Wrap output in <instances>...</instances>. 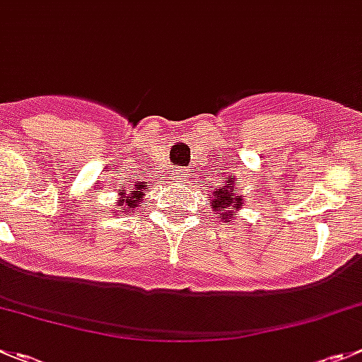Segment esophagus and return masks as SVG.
<instances>
[{
  "label": "esophagus",
  "mask_w": 362,
  "mask_h": 362,
  "mask_svg": "<svg viewBox=\"0 0 362 362\" xmlns=\"http://www.w3.org/2000/svg\"><path fill=\"white\" fill-rule=\"evenodd\" d=\"M179 174H183V172H179Z\"/></svg>",
  "instance_id": "34e87169"
}]
</instances>
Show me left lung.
Returning a JSON list of instances; mask_svg holds the SVG:
<instances>
[{"label":"left lung","mask_w":362,"mask_h":362,"mask_svg":"<svg viewBox=\"0 0 362 362\" xmlns=\"http://www.w3.org/2000/svg\"><path fill=\"white\" fill-rule=\"evenodd\" d=\"M228 183L233 185V177L231 179H226ZM235 188L233 187H221L218 190H215L214 194V199H211V208H214L215 211H222L221 215H226L224 218V222H230V218H233V214L235 211L231 210V208H240L242 204H244V201H242L240 195L233 194ZM226 207L227 210L224 211L223 208Z\"/></svg>","instance_id":"obj_1"}]
</instances>
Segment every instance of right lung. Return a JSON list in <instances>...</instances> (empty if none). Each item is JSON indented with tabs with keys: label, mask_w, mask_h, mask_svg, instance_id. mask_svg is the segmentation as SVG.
Wrapping results in <instances>:
<instances>
[{
	"label": "right lung",
	"mask_w": 362,
	"mask_h": 362,
	"mask_svg": "<svg viewBox=\"0 0 362 362\" xmlns=\"http://www.w3.org/2000/svg\"><path fill=\"white\" fill-rule=\"evenodd\" d=\"M120 195H124L120 199V206L125 204L129 210H132V208H138L141 204V197L145 195V190H141V185H136L131 194H127V190H120Z\"/></svg>",
	"instance_id": "add662e5"
}]
</instances>
